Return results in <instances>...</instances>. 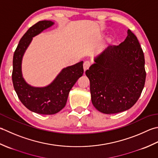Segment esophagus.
<instances>
[{
    "instance_id": "34e87169",
    "label": "esophagus",
    "mask_w": 158,
    "mask_h": 158,
    "mask_svg": "<svg viewBox=\"0 0 158 158\" xmlns=\"http://www.w3.org/2000/svg\"><path fill=\"white\" fill-rule=\"evenodd\" d=\"M90 66H91V63H90L89 61H85V62L84 63V64H83L84 71L85 72L86 70H87L89 68Z\"/></svg>"
}]
</instances>
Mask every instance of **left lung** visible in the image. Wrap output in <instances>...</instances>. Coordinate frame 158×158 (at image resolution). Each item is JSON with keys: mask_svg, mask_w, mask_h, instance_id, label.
<instances>
[{"mask_svg": "<svg viewBox=\"0 0 158 158\" xmlns=\"http://www.w3.org/2000/svg\"><path fill=\"white\" fill-rule=\"evenodd\" d=\"M86 71L92 104L99 112L115 114L132 107L145 83L144 53L130 30L123 42L108 46Z\"/></svg>", "mask_w": 158, "mask_h": 158, "instance_id": "8db88e82", "label": "left lung"}]
</instances>
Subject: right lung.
<instances>
[{
	"label": "right lung",
	"instance_id": "right-lung-1",
	"mask_svg": "<svg viewBox=\"0 0 158 158\" xmlns=\"http://www.w3.org/2000/svg\"><path fill=\"white\" fill-rule=\"evenodd\" d=\"M54 22L40 21L28 29L20 39L13 58L12 81L18 98L26 108L41 114H54L65 107L69 93L84 73L83 61L69 66L59 73L54 81L45 87H33L22 77V60L33 37L50 27Z\"/></svg>",
	"mask_w": 158,
	"mask_h": 158
}]
</instances>
